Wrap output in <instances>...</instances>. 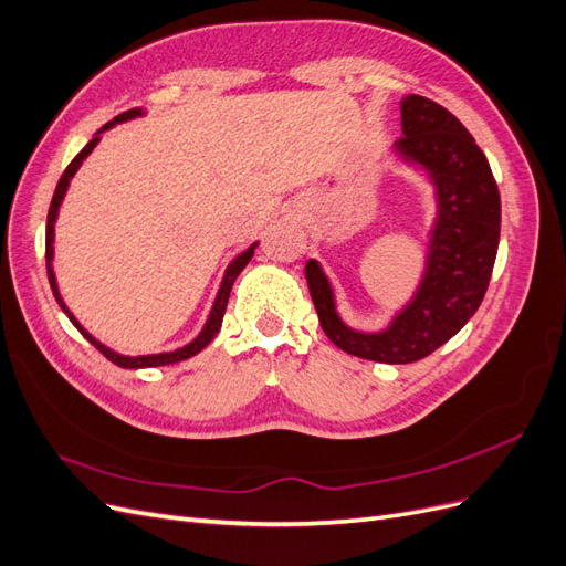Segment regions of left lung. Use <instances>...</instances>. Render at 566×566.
I'll return each instance as SVG.
<instances>
[{
    "instance_id": "1",
    "label": "left lung",
    "mask_w": 566,
    "mask_h": 566,
    "mask_svg": "<svg viewBox=\"0 0 566 566\" xmlns=\"http://www.w3.org/2000/svg\"><path fill=\"white\" fill-rule=\"evenodd\" d=\"M400 160L422 168L436 191L424 272L412 298L379 332L348 327L336 313L325 270L305 265L319 325L342 350L365 360L406 365L427 358L470 319L486 294L500 241V193L486 156L450 113L427 96L400 102Z\"/></svg>"
}]
</instances>
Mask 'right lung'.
Masks as SVG:
<instances>
[{"label":"right lung","mask_w":566,"mask_h":566,"mask_svg":"<svg viewBox=\"0 0 566 566\" xmlns=\"http://www.w3.org/2000/svg\"><path fill=\"white\" fill-rule=\"evenodd\" d=\"M137 116H144V108H130V111H125V113H120V116L113 118L111 123H106V125L102 127V130L96 133V135L85 144V149L80 151V154L71 160L69 168L63 170L61 180H59V185H56V191H54V199H52V206H50V213H46V244H44V247H46V249H44V255H46V274H50L52 292H54L56 303L61 305V311L69 315V319H71L73 325L77 327V332L83 334L92 346H96V350L104 353L106 358H108L113 365L125 367V369L160 367V365L180 363V360L191 358V355H197L199 350H203L208 344H211L213 338H216V334H218V332H220V327H222V315H224V308H228V301H230L232 284H234V280L239 277V272L249 265V261L253 258V251H255V247H258V241H255V244H251L247 251H241V253L234 258V261L228 265V270H224V274H222V282H220V289H218V296H216V301H213V308H211V313H208V319H206L203 329L199 332V336H197V338H193V342H189V344H187V346H182V348H175V350H168V353H151V355H123V353H116L113 348L104 346L102 342H96V338H94V336H92L83 325H80V322L75 319V315L69 311V305L63 303V298H61L59 284H56V274H54V268H52V261H54V224H56V218H59V206H61L63 197H66V189H69V185H71V180H73V175L77 172V168H80V166H83V160L92 154V149L96 147V144H99L102 133L111 130L113 125L125 123V120H133V118H137Z\"/></svg>","instance_id":"1"}]
</instances>
